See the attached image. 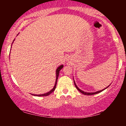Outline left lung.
<instances>
[{
	"mask_svg": "<svg viewBox=\"0 0 126 126\" xmlns=\"http://www.w3.org/2000/svg\"><path fill=\"white\" fill-rule=\"evenodd\" d=\"M73 80H74V79H73ZM74 84H75V87H76V88H77V90H78L79 91H80V92L81 93V94H85V95H93V94H99V93H100V92H102L103 91H104V90H105V89H107V88L109 87L110 86V85L108 86L107 87H106V88H105L104 89H102V90H100V91H97V92H84V91H82V90H81V89L77 87V85H76V82H75V80H74Z\"/></svg>",
	"mask_w": 126,
	"mask_h": 126,
	"instance_id": "obj_1",
	"label": "left lung"
}]
</instances>
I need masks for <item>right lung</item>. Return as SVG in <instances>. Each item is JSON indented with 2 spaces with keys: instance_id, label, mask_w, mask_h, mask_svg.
I'll return each instance as SVG.
<instances>
[{
  "instance_id": "1",
  "label": "right lung",
  "mask_w": 126,
  "mask_h": 126,
  "mask_svg": "<svg viewBox=\"0 0 126 126\" xmlns=\"http://www.w3.org/2000/svg\"><path fill=\"white\" fill-rule=\"evenodd\" d=\"M15 40V39H14ZM14 40L13 41V43L14 42ZM63 65H60L56 69V82H55V84H54V87H53V88L51 89V90H50L49 91V92H48L47 93H46V94H32V95L33 96H48L50 94H51L53 91H54L55 89H56V85H57V80H58V76H59V73H60V71L61 70V69L62 68H63Z\"/></svg>"
}]
</instances>
